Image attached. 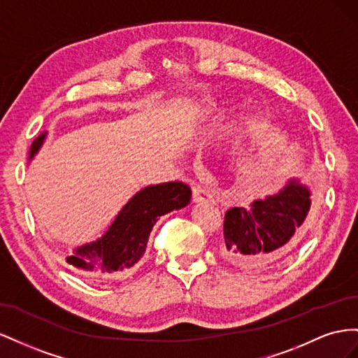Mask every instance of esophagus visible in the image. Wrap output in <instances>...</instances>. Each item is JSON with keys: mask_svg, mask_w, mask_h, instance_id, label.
Masks as SVG:
<instances>
[{"mask_svg": "<svg viewBox=\"0 0 358 358\" xmlns=\"http://www.w3.org/2000/svg\"><path fill=\"white\" fill-rule=\"evenodd\" d=\"M208 198H211V193L208 189L202 187L199 185L192 187V202H201V201H206Z\"/></svg>", "mask_w": 358, "mask_h": 358, "instance_id": "34e87169", "label": "esophagus"}]
</instances>
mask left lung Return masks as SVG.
I'll return each instance as SVG.
<instances>
[{
    "label": "left lung",
    "instance_id": "left-lung-1",
    "mask_svg": "<svg viewBox=\"0 0 358 358\" xmlns=\"http://www.w3.org/2000/svg\"><path fill=\"white\" fill-rule=\"evenodd\" d=\"M310 210V190L289 180L279 193L234 207L223 220L222 255L243 270H258L280 261L297 248Z\"/></svg>",
    "mask_w": 358,
    "mask_h": 358
}]
</instances>
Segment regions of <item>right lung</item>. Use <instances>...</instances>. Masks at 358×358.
I'll return each instance as SVG.
<instances>
[{"label": "right lung", "instance_id": "right-lung-1", "mask_svg": "<svg viewBox=\"0 0 358 358\" xmlns=\"http://www.w3.org/2000/svg\"><path fill=\"white\" fill-rule=\"evenodd\" d=\"M46 131L29 148V160L43 145ZM192 190L181 181H169L139 190L112 222L105 236L73 250L66 261L91 282L115 279L144 257L150 232L163 214L185 208Z\"/></svg>", "mask_w": 358, "mask_h": 358}]
</instances>
